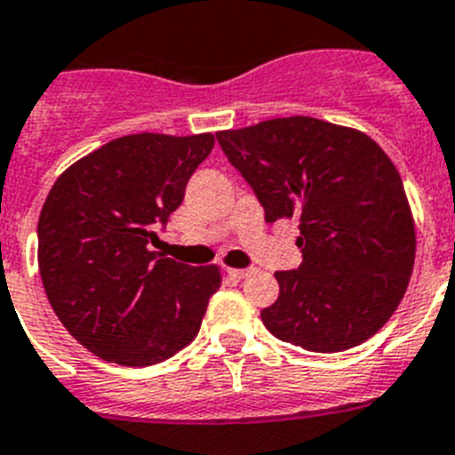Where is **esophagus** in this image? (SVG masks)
<instances>
[{"label":"esophagus","mask_w":455,"mask_h":455,"mask_svg":"<svg viewBox=\"0 0 455 455\" xmlns=\"http://www.w3.org/2000/svg\"><path fill=\"white\" fill-rule=\"evenodd\" d=\"M228 273H230L232 277H236V279H243V277H248V275L252 273V270H250V268H230V270H228Z\"/></svg>","instance_id":"obj_1"}]
</instances>
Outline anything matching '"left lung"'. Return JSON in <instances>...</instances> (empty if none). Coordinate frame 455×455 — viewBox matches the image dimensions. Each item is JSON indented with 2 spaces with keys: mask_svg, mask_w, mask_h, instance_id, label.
Wrapping results in <instances>:
<instances>
[{
  "mask_svg": "<svg viewBox=\"0 0 455 455\" xmlns=\"http://www.w3.org/2000/svg\"><path fill=\"white\" fill-rule=\"evenodd\" d=\"M264 207L295 219L298 270H279V298L261 311L284 343L320 354L365 343L402 302L415 264V225L399 171L365 132L282 116L216 132Z\"/></svg>",
  "mask_w": 455,
  "mask_h": 455,
  "instance_id": "left-lung-1",
  "label": "left lung"
}]
</instances>
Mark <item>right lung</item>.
<instances>
[{"instance_id":"1","label":"right lung","mask_w":455,"mask_h":455,"mask_svg":"<svg viewBox=\"0 0 455 455\" xmlns=\"http://www.w3.org/2000/svg\"><path fill=\"white\" fill-rule=\"evenodd\" d=\"M214 135L112 140L56 180L37 220V264L52 309L110 363L144 368L191 343L220 286L216 266L153 252Z\"/></svg>"}]
</instances>
